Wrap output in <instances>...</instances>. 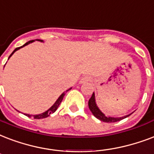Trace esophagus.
Returning a JSON list of instances; mask_svg holds the SVG:
<instances>
[{
  "instance_id": "obj_1",
  "label": "esophagus",
  "mask_w": 154,
  "mask_h": 154,
  "mask_svg": "<svg viewBox=\"0 0 154 154\" xmlns=\"http://www.w3.org/2000/svg\"><path fill=\"white\" fill-rule=\"evenodd\" d=\"M90 80H91V78H90V77L85 76V77H83L82 79H81V83H87V82H90Z\"/></svg>"
}]
</instances>
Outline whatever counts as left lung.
Instances as JSON below:
<instances>
[{"label":"left lung","instance_id":"obj_1","mask_svg":"<svg viewBox=\"0 0 154 154\" xmlns=\"http://www.w3.org/2000/svg\"><path fill=\"white\" fill-rule=\"evenodd\" d=\"M88 105H89V108H90V111L92 112L94 116H95L96 118L98 119H100L101 121L106 122V123H113V122L120 121L121 119H124L127 118L128 116L130 115L125 116L124 117H119V118H114V117H109V116H106L102 111L98 109V107L96 105L95 103V98H94V93H93L91 98H90V100L88 102Z\"/></svg>","mask_w":154,"mask_h":154}]
</instances>
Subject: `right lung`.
<instances>
[{
	"label": "right lung",
	"mask_w": 154,
	"mask_h": 154,
	"mask_svg": "<svg viewBox=\"0 0 154 154\" xmlns=\"http://www.w3.org/2000/svg\"><path fill=\"white\" fill-rule=\"evenodd\" d=\"M38 41H41V42L43 41V40H40V39H38ZM32 42H34V40L29 41V42H27V43H26L25 44H24V45H23V46H22V47H20V48H15V50L14 51H13V52H12L11 55L9 56V57H10V56H11L12 55H13V54L14 53L15 51H17V50L20 49V48H22V47H24V46L27 45V44H29V43H32ZM69 90H71V88H70ZM69 90H67V91H69ZM67 91H66V92H67ZM64 95H65V93L64 92V93H63V94H62L59 97L58 99L56 100V102L55 103H54L53 106H51V108L48 109V111H45V112H43V113L39 114V115H35V116H32V115H28V114H25V115L26 116H28V117H30V118H31V117H34V119H43V118H47V117H48V116H50L51 114L54 113V112H55V111H56V110H57V108H58V106H60V103H61V102H62V100H63V98H64Z\"/></svg>",
	"instance_id": "add662e5"
}]
</instances>
